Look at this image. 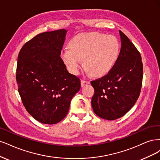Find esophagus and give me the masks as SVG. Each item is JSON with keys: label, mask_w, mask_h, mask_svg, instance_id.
Masks as SVG:
<instances>
[{"label": "esophagus", "mask_w": 160, "mask_h": 160, "mask_svg": "<svg viewBox=\"0 0 160 160\" xmlns=\"http://www.w3.org/2000/svg\"><path fill=\"white\" fill-rule=\"evenodd\" d=\"M90 84V82L89 81H87V80H81V86L82 87H84L88 84Z\"/></svg>", "instance_id": "obj_1"}]
</instances>
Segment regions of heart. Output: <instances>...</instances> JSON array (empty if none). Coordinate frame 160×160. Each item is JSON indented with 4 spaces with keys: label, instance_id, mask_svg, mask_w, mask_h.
Returning <instances> with one entry per match:
<instances>
[{
    "label": "heart",
    "instance_id": "1",
    "mask_svg": "<svg viewBox=\"0 0 160 160\" xmlns=\"http://www.w3.org/2000/svg\"><path fill=\"white\" fill-rule=\"evenodd\" d=\"M120 44L112 35L82 33L72 38L69 48L61 51V58L72 74H78L82 60L88 72L94 76L109 72L118 59Z\"/></svg>",
    "mask_w": 160,
    "mask_h": 160
}]
</instances>
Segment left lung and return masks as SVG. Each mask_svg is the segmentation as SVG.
<instances>
[{
  "label": "left lung",
  "instance_id": "8db88e82",
  "mask_svg": "<svg viewBox=\"0 0 160 160\" xmlns=\"http://www.w3.org/2000/svg\"><path fill=\"white\" fill-rule=\"evenodd\" d=\"M119 32L122 46L116 63L106 75L91 81L94 88L92 108L97 116L108 120L120 118L131 109L142 84L141 55L127 36Z\"/></svg>",
  "mask_w": 160,
  "mask_h": 160
}]
</instances>
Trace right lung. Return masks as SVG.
<instances>
[{"label":"right lung","instance_id":"add662e5","mask_svg":"<svg viewBox=\"0 0 160 160\" xmlns=\"http://www.w3.org/2000/svg\"><path fill=\"white\" fill-rule=\"evenodd\" d=\"M67 31L39 34L26 43L18 56L16 78L26 110L35 120L55 124L66 117L80 80L70 74L60 58Z\"/></svg>","mask_w":160,"mask_h":160}]
</instances>
